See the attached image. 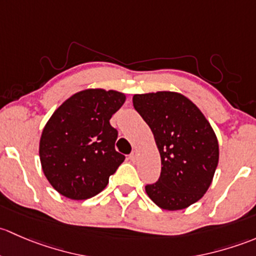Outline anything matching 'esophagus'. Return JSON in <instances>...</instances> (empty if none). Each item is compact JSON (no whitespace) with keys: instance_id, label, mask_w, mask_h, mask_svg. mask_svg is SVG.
<instances>
[{"instance_id":"34e87169","label":"esophagus","mask_w":256,"mask_h":256,"mask_svg":"<svg viewBox=\"0 0 256 256\" xmlns=\"http://www.w3.org/2000/svg\"><path fill=\"white\" fill-rule=\"evenodd\" d=\"M136 158H138V152H136V150H133V152H130V155H129V160L134 162L136 160Z\"/></svg>"}]
</instances>
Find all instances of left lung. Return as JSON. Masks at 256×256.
Here are the masks:
<instances>
[{"label":"left lung","instance_id":"8db88e82","mask_svg":"<svg viewBox=\"0 0 256 256\" xmlns=\"http://www.w3.org/2000/svg\"><path fill=\"white\" fill-rule=\"evenodd\" d=\"M133 106L154 134L162 158L156 182L148 196L162 210H178L198 201L212 182L220 149L202 112L176 92L134 94Z\"/></svg>","mask_w":256,"mask_h":256}]
</instances>
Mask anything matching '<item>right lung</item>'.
Wrapping results in <instances>:
<instances>
[{
  "label": "right lung",
  "instance_id": "obj_1",
  "mask_svg": "<svg viewBox=\"0 0 256 256\" xmlns=\"http://www.w3.org/2000/svg\"><path fill=\"white\" fill-rule=\"evenodd\" d=\"M117 91L90 88L68 98L43 129L39 156L44 175L71 200L96 196L126 156L116 150L117 129L110 120L124 104Z\"/></svg>",
  "mask_w": 256,
  "mask_h": 256
}]
</instances>
